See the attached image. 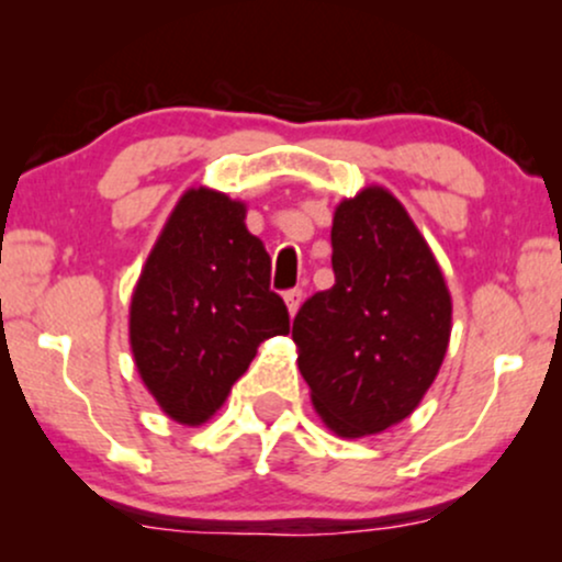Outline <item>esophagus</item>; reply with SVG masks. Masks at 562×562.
<instances>
[{
	"instance_id": "1",
	"label": "esophagus",
	"mask_w": 562,
	"mask_h": 562,
	"mask_svg": "<svg viewBox=\"0 0 562 562\" xmlns=\"http://www.w3.org/2000/svg\"><path fill=\"white\" fill-rule=\"evenodd\" d=\"M301 299H303V293L299 288L295 290H288L285 293V303H288V312H290V317H295V312H299V306H301Z\"/></svg>"
}]
</instances>
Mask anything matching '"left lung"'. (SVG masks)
Here are the masks:
<instances>
[{
  "mask_svg": "<svg viewBox=\"0 0 562 562\" xmlns=\"http://www.w3.org/2000/svg\"><path fill=\"white\" fill-rule=\"evenodd\" d=\"M330 240L335 285L293 319L299 370L327 428L372 436L409 417L436 380L451 295L420 229L383 187L335 209Z\"/></svg>",
  "mask_w": 562,
  "mask_h": 562,
  "instance_id": "1",
  "label": "left lung"
}]
</instances>
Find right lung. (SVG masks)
<instances>
[{"label":"right lung","instance_id":"right-lung-1","mask_svg":"<svg viewBox=\"0 0 562 562\" xmlns=\"http://www.w3.org/2000/svg\"><path fill=\"white\" fill-rule=\"evenodd\" d=\"M269 272L267 248L245 227V203L205 187L179 198L128 308L134 364L171 420H209L256 348L290 330Z\"/></svg>","mask_w":562,"mask_h":562}]
</instances>
